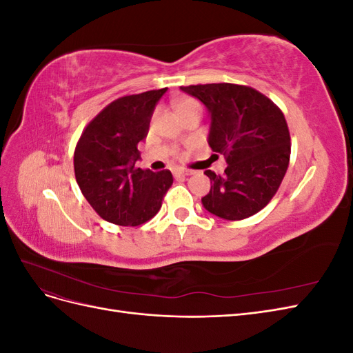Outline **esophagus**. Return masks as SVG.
I'll return each instance as SVG.
<instances>
[{"label":"esophagus","instance_id":"obj_1","mask_svg":"<svg viewBox=\"0 0 353 353\" xmlns=\"http://www.w3.org/2000/svg\"><path fill=\"white\" fill-rule=\"evenodd\" d=\"M188 175H193V172H191V170H187V169H179V170H175V172H174L175 178L188 176Z\"/></svg>","mask_w":353,"mask_h":353}]
</instances>
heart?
I'll return each instance as SVG.
<instances>
[{
	"label": "heart",
	"instance_id": "obj_1",
	"mask_svg": "<svg viewBox=\"0 0 353 353\" xmlns=\"http://www.w3.org/2000/svg\"><path fill=\"white\" fill-rule=\"evenodd\" d=\"M174 109L176 112V114H183L191 110H200L201 112V105L197 100L191 99V97H181L174 103Z\"/></svg>",
	"mask_w": 353,
	"mask_h": 353
}]
</instances>
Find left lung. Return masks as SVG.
<instances>
[{"mask_svg":"<svg viewBox=\"0 0 353 353\" xmlns=\"http://www.w3.org/2000/svg\"><path fill=\"white\" fill-rule=\"evenodd\" d=\"M210 116L208 143L227 160L223 174L208 169L210 191L201 197L212 215L227 221L258 213L275 196L290 160V132L283 112L263 94L236 83L181 87Z\"/></svg>","mask_w":353,"mask_h":353,"instance_id":"8db88e82","label":"left lung"}]
</instances>
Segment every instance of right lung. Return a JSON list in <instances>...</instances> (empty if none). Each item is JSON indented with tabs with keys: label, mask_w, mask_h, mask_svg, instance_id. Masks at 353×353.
<instances>
[{
	"label": "right lung",
	"mask_w": 353,
	"mask_h": 353,
	"mask_svg": "<svg viewBox=\"0 0 353 353\" xmlns=\"http://www.w3.org/2000/svg\"><path fill=\"white\" fill-rule=\"evenodd\" d=\"M168 88L126 95L104 108L85 128L74 148L77 183L108 222L137 227L152 219L174 178L170 170L137 168L138 143L148 134L156 104Z\"/></svg>",
	"instance_id": "right-lung-1"
}]
</instances>
